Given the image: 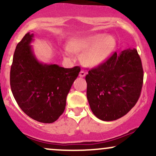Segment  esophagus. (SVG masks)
<instances>
[{
  "mask_svg": "<svg viewBox=\"0 0 156 156\" xmlns=\"http://www.w3.org/2000/svg\"><path fill=\"white\" fill-rule=\"evenodd\" d=\"M85 75H86V73L84 71H83V70H81L79 73V76L81 78H83V77H85Z\"/></svg>",
  "mask_w": 156,
  "mask_h": 156,
  "instance_id": "obj_1",
  "label": "esophagus"
}]
</instances>
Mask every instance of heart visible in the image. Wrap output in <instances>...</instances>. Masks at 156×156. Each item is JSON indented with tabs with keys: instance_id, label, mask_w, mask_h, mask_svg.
<instances>
[{
	"instance_id": "obj_1",
	"label": "heart",
	"mask_w": 156,
	"mask_h": 156,
	"mask_svg": "<svg viewBox=\"0 0 156 156\" xmlns=\"http://www.w3.org/2000/svg\"><path fill=\"white\" fill-rule=\"evenodd\" d=\"M70 50L83 52L81 61L88 67H97L107 61L116 47V40L113 36L104 33H98L85 37H76L68 42ZM64 55L71 58V53L65 48Z\"/></svg>"
}]
</instances>
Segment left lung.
<instances>
[{
    "mask_svg": "<svg viewBox=\"0 0 156 156\" xmlns=\"http://www.w3.org/2000/svg\"><path fill=\"white\" fill-rule=\"evenodd\" d=\"M143 78L141 61L135 48L115 52L85 78L92 112L104 121L125 115L139 98Z\"/></svg>",
    "mask_w": 156,
    "mask_h": 156,
    "instance_id": "1",
    "label": "left lung"
}]
</instances>
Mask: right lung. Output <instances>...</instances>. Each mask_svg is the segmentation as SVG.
<instances>
[{
	"mask_svg": "<svg viewBox=\"0 0 156 156\" xmlns=\"http://www.w3.org/2000/svg\"><path fill=\"white\" fill-rule=\"evenodd\" d=\"M28 32L18 43L10 70V86L20 108L31 119L49 124L64 112L66 96L81 68L61 67L39 61Z\"/></svg>",
	"mask_w": 156,
	"mask_h": 156,
	"instance_id": "add662e5",
	"label": "right lung"
}]
</instances>
